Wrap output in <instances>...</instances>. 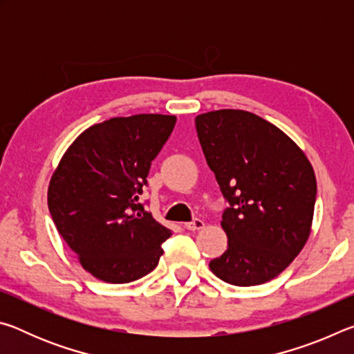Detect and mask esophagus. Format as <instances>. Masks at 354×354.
<instances>
[{"mask_svg":"<svg viewBox=\"0 0 354 354\" xmlns=\"http://www.w3.org/2000/svg\"><path fill=\"white\" fill-rule=\"evenodd\" d=\"M184 226L187 227L189 231H198V230H203V227H205V221L200 220V218H194L192 221H189V223H185Z\"/></svg>","mask_w":354,"mask_h":354,"instance_id":"34e87169","label":"esophagus"}]
</instances>
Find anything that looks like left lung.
I'll list each match as a JSON object with an SVG mask.
<instances>
[{"instance_id": "left-lung-1", "label": "left lung", "mask_w": 354, "mask_h": 354, "mask_svg": "<svg viewBox=\"0 0 354 354\" xmlns=\"http://www.w3.org/2000/svg\"><path fill=\"white\" fill-rule=\"evenodd\" d=\"M195 127L230 203L221 215L227 248L209 268L232 286L267 283L309 237L317 196L313 165L290 137L247 111L201 113Z\"/></svg>"}]
</instances>
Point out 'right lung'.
I'll use <instances>...</instances> for the list:
<instances>
[{
    "mask_svg": "<svg viewBox=\"0 0 354 354\" xmlns=\"http://www.w3.org/2000/svg\"><path fill=\"white\" fill-rule=\"evenodd\" d=\"M175 123V115L139 113L93 124L53 173L51 218L95 278L124 284L158 266L171 231L153 218L139 195Z\"/></svg>",
    "mask_w": 354,
    "mask_h": 354,
    "instance_id": "obj_1",
    "label": "right lung"
}]
</instances>
